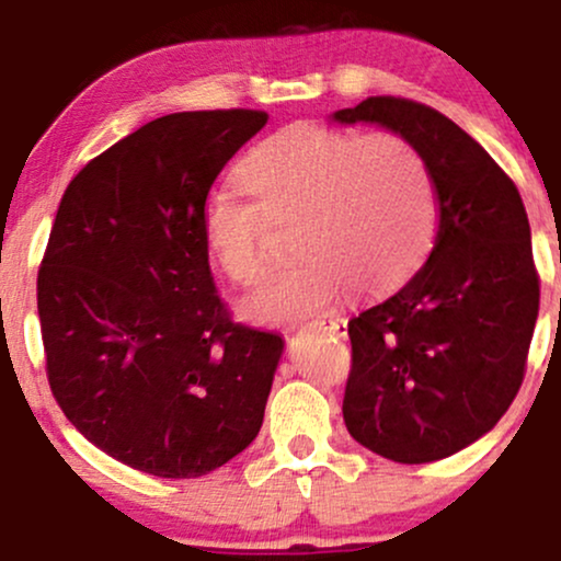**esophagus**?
<instances>
[{"instance_id": "34e87169", "label": "esophagus", "mask_w": 561, "mask_h": 561, "mask_svg": "<svg viewBox=\"0 0 561 561\" xmlns=\"http://www.w3.org/2000/svg\"><path fill=\"white\" fill-rule=\"evenodd\" d=\"M308 330H324V332H332V334H340L343 337L345 330H347V321L343 317H337V313H324V317L308 321Z\"/></svg>"}]
</instances>
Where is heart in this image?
<instances>
[{"instance_id":"1","label":"heart","mask_w":561,"mask_h":561,"mask_svg":"<svg viewBox=\"0 0 561 561\" xmlns=\"http://www.w3.org/2000/svg\"><path fill=\"white\" fill-rule=\"evenodd\" d=\"M240 190H214L199 229L214 263L234 285L266 272L268 221H295L298 259L244 300V317L298 324L319 317L351 285L362 295L401 287L427 259L437 199L427 160L392 131L356 134L289 126L237 165Z\"/></svg>"}]
</instances>
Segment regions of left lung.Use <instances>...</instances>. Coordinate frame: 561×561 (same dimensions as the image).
<instances>
[{"label": "left lung", "mask_w": 561, "mask_h": 561, "mask_svg": "<svg viewBox=\"0 0 561 561\" xmlns=\"http://www.w3.org/2000/svg\"><path fill=\"white\" fill-rule=\"evenodd\" d=\"M332 118L409 139L437 199L427 263L347 321L345 427L401 465L446 459L495 427L525 379L540 279L523 197L465 128L422 102L366 96Z\"/></svg>", "instance_id": "8db88e82"}]
</instances>
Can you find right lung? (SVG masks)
<instances>
[{
    "label": "right lung",
    "mask_w": 561,
    "mask_h": 561,
    "mask_svg": "<svg viewBox=\"0 0 561 561\" xmlns=\"http://www.w3.org/2000/svg\"><path fill=\"white\" fill-rule=\"evenodd\" d=\"M263 111L150 121L68 184L38 266L47 379L79 433L156 478H203L259 435L279 334L231 321L199 214Z\"/></svg>",
    "instance_id": "obj_1"
}]
</instances>
